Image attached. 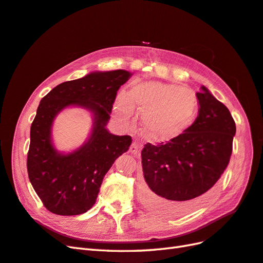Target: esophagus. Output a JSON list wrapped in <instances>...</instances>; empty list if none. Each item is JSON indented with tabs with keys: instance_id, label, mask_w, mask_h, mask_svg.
Returning a JSON list of instances; mask_svg holds the SVG:
<instances>
[{
	"instance_id": "esophagus-1",
	"label": "esophagus",
	"mask_w": 263,
	"mask_h": 263,
	"mask_svg": "<svg viewBox=\"0 0 263 263\" xmlns=\"http://www.w3.org/2000/svg\"><path fill=\"white\" fill-rule=\"evenodd\" d=\"M129 152L135 155V156H138L139 155V146L137 143H133L129 147Z\"/></svg>"
}]
</instances>
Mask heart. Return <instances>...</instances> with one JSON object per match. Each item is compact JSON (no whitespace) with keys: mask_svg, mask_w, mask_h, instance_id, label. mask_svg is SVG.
<instances>
[{"mask_svg":"<svg viewBox=\"0 0 263 263\" xmlns=\"http://www.w3.org/2000/svg\"><path fill=\"white\" fill-rule=\"evenodd\" d=\"M197 98L190 90L176 84L141 82L130 90L120 91L116 110L128 118L135 106L143 111V124L155 137L168 138L182 132L191 124L197 111Z\"/></svg>","mask_w":263,"mask_h":263,"instance_id":"heart-1","label":"heart"}]
</instances>
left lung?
I'll use <instances>...</instances> for the list:
<instances>
[{
    "label": "left lung",
    "instance_id": "8db88e82",
    "mask_svg": "<svg viewBox=\"0 0 263 263\" xmlns=\"http://www.w3.org/2000/svg\"><path fill=\"white\" fill-rule=\"evenodd\" d=\"M196 95L199 110L194 124L141 151V201L166 216L186 215L207 200L231 157L236 124L229 109L204 86Z\"/></svg>",
    "mask_w": 263,
    "mask_h": 263
}]
</instances>
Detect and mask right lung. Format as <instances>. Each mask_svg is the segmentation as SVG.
Here are the masks:
<instances>
[{
  "label": "right lung",
  "instance_id": "right-lung-1",
  "mask_svg": "<svg viewBox=\"0 0 263 263\" xmlns=\"http://www.w3.org/2000/svg\"><path fill=\"white\" fill-rule=\"evenodd\" d=\"M132 74L124 69L94 72L64 82L42 98L31 126L27 174L44 207L60 216L82 215L93 207L106 173L128 151L132 137L106 129L117 90ZM68 105L93 112L91 137L69 154L59 153L51 143L54 116Z\"/></svg>",
  "mask_w": 263,
  "mask_h": 263
}]
</instances>
